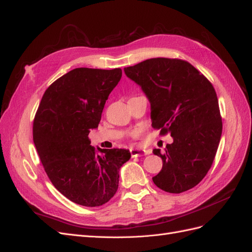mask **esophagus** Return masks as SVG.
Instances as JSON below:
<instances>
[{"label": "esophagus", "instance_id": "1", "mask_svg": "<svg viewBox=\"0 0 252 252\" xmlns=\"http://www.w3.org/2000/svg\"><path fill=\"white\" fill-rule=\"evenodd\" d=\"M130 155L131 157H143V156H146L147 152L144 149L134 148V149H130Z\"/></svg>", "mask_w": 252, "mask_h": 252}]
</instances>
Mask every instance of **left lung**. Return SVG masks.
Here are the masks:
<instances>
[{"mask_svg":"<svg viewBox=\"0 0 252 252\" xmlns=\"http://www.w3.org/2000/svg\"><path fill=\"white\" fill-rule=\"evenodd\" d=\"M142 87L151 105L152 127L169 133L173 142L164 152L155 184L169 193L193 188L205 178L222 135V117L212 84L187 61L155 58L124 68Z\"/></svg>","mask_w":252,"mask_h":252,"instance_id":"1","label":"left lung"}]
</instances>
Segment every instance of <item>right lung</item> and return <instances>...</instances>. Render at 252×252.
I'll list each match as a JSON object with an SVG mask.
<instances>
[{"instance_id":"add662e5","label":"right lung","mask_w":252,"mask_h":252,"mask_svg":"<svg viewBox=\"0 0 252 252\" xmlns=\"http://www.w3.org/2000/svg\"><path fill=\"white\" fill-rule=\"evenodd\" d=\"M121 78V68H75L46 89L33 120V143L49 180L68 200L86 207L116 194L120 168L131 157L118 148H97V155L88 138Z\"/></svg>"}]
</instances>
